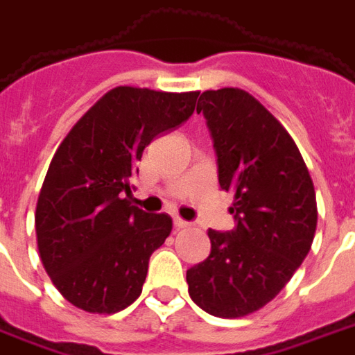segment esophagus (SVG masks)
I'll list each match as a JSON object with an SVG mask.
<instances>
[{"instance_id": "1", "label": "esophagus", "mask_w": 355, "mask_h": 355, "mask_svg": "<svg viewBox=\"0 0 355 355\" xmlns=\"http://www.w3.org/2000/svg\"><path fill=\"white\" fill-rule=\"evenodd\" d=\"M173 222H175V227H178V230H184V227H188V222H186V220H182V218H175V220H173Z\"/></svg>"}]
</instances>
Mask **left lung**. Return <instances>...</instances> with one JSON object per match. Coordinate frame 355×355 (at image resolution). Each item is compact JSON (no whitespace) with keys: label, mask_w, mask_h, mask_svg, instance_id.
Listing matches in <instances>:
<instances>
[{"label":"left lung","mask_w":355,"mask_h":355,"mask_svg":"<svg viewBox=\"0 0 355 355\" xmlns=\"http://www.w3.org/2000/svg\"><path fill=\"white\" fill-rule=\"evenodd\" d=\"M198 112L211 130L218 182L233 193L237 225L207 231L211 256L188 269V293L212 316H248L277 297L311 250L314 184L295 141L246 90L203 92Z\"/></svg>","instance_id":"obj_1"}]
</instances>
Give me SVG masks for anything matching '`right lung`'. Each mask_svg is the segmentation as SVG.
Listing matches in <instances>:
<instances>
[{
	"label": "right lung",
	"instance_id": "right-lung-1",
	"mask_svg": "<svg viewBox=\"0 0 355 355\" xmlns=\"http://www.w3.org/2000/svg\"><path fill=\"white\" fill-rule=\"evenodd\" d=\"M198 96L116 86L58 146L39 191L35 235L44 271L77 309L114 314L141 295L173 220L131 205V177L144 148L193 114Z\"/></svg>",
	"mask_w": 355,
	"mask_h": 355
}]
</instances>
